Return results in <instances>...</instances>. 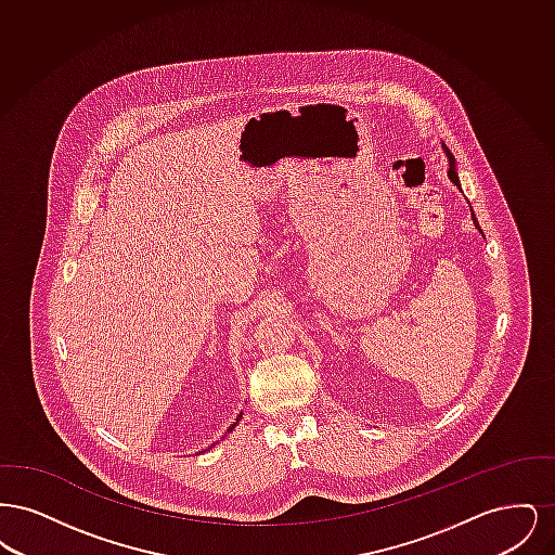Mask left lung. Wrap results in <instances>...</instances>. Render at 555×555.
<instances>
[{
  "mask_svg": "<svg viewBox=\"0 0 555 555\" xmlns=\"http://www.w3.org/2000/svg\"><path fill=\"white\" fill-rule=\"evenodd\" d=\"M446 152H448V158H449V179L453 181V185L460 186V179H457V172H455V159H453V156H451V152H449L448 147H446ZM473 220H475L476 227H478V222H476V216L475 211H473ZM480 229V227H478Z\"/></svg>",
  "mask_w": 555,
  "mask_h": 555,
  "instance_id": "obj_1",
  "label": "left lung"
}]
</instances>
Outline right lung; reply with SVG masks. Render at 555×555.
Here are the masks:
<instances>
[{
    "label": "right lung",
    "mask_w": 555,
    "mask_h": 555,
    "mask_svg": "<svg viewBox=\"0 0 555 555\" xmlns=\"http://www.w3.org/2000/svg\"><path fill=\"white\" fill-rule=\"evenodd\" d=\"M233 428H235V424H233V426H231V428H229V430H233Z\"/></svg>",
    "instance_id": "obj_1"
}]
</instances>
